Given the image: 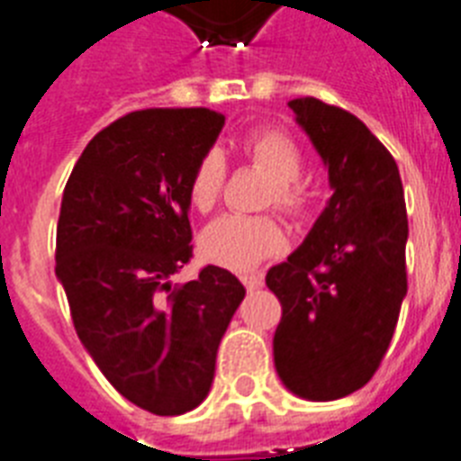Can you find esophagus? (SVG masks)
<instances>
[{
    "mask_svg": "<svg viewBox=\"0 0 461 461\" xmlns=\"http://www.w3.org/2000/svg\"><path fill=\"white\" fill-rule=\"evenodd\" d=\"M241 281H243V285H246V290H249V293L262 288V284H265V281H262V274H255V272L253 274H243Z\"/></svg>",
    "mask_w": 461,
    "mask_h": 461,
    "instance_id": "34e87169",
    "label": "esophagus"
}]
</instances>
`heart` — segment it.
Returning a JSON list of instances; mask_svg holds the SVG:
<instances>
[{"mask_svg":"<svg viewBox=\"0 0 461 461\" xmlns=\"http://www.w3.org/2000/svg\"><path fill=\"white\" fill-rule=\"evenodd\" d=\"M239 154L250 166L269 176L262 203L293 220L304 218L312 208V189L300 173L304 168L303 147L293 135L278 129H258L239 138ZM227 180V164L220 149H206L189 176V206L208 212L218 203ZM285 249V234L272 215H224L201 231L199 250L212 265L249 272L262 260Z\"/></svg>","mask_w":461,"mask_h":461,"instance_id":"obj_1","label":"heart"}]
</instances>
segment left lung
I'll return each instance as SVG.
<instances>
[{"label":"left lung","mask_w":461,"mask_h":461,"mask_svg":"<svg viewBox=\"0 0 461 461\" xmlns=\"http://www.w3.org/2000/svg\"><path fill=\"white\" fill-rule=\"evenodd\" d=\"M288 107L335 192L303 246L265 276L281 303L274 366L297 396L335 401L368 384L396 330L408 290L403 183L389 149L351 112L319 98Z\"/></svg>","instance_id":"8db88e82"}]
</instances>
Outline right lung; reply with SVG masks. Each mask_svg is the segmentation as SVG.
<instances>
[{"label":"right lung","mask_w":461,"mask_h":461,"mask_svg":"<svg viewBox=\"0 0 461 461\" xmlns=\"http://www.w3.org/2000/svg\"><path fill=\"white\" fill-rule=\"evenodd\" d=\"M224 114L135 110L93 135L65 185L56 231L81 344L138 408L183 415L208 396L215 354L246 288L222 267L171 284L192 260L187 183Z\"/></svg>","instance_id":"right-lung-1"}]
</instances>
